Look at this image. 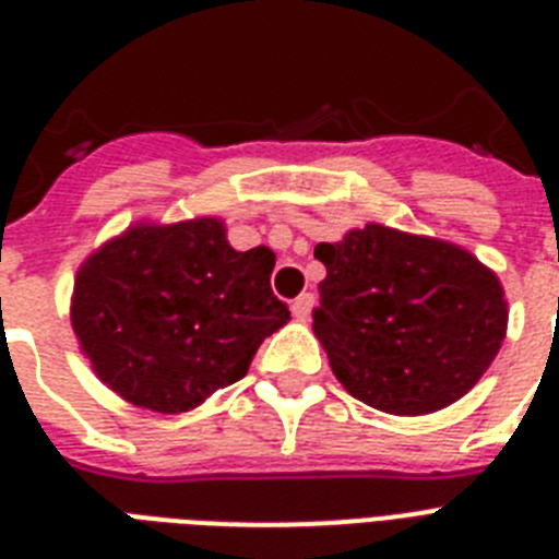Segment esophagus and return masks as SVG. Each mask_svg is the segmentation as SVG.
<instances>
[{
	"label": "esophagus",
	"mask_w": 559,
	"mask_h": 559,
	"mask_svg": "<svg viewBox=\"0 0 559 559\" xmlns=\"http://www.w3.org/2000/svg\"><path fill=\"white\" fill-rule=\"evenodd\" d=\"M290 310H294V319L305 322V319H308V316H310V310H313V294L296 296L294 305H290Z\"/></svg>",
	"instance_id": "1"
}]
</instances>
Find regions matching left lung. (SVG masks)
Wrapping results in <instances>:
<instances>
[{
	"label": "left lung",
	"instance_id": "8db88e82",
	"mask_svg": "<svg viewBox=\"0 0 559 559\" xmlns=\"http://www.w3.org/2000/svg\"><path fill=\"white\" fill-rule=\"evenodd\" d=\"M313 333L360 403L397 417L451 406L478 383L507 335L496 271L462 246L380 224L316 246Z\"/></svg>",
	"mask_w": 559,
	"mask_h": 559
}]
</instances>
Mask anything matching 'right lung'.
I'll use <instances>...</instances> for the list:
<instances>
[{"label": "right lung", "instance_id": "obj_1", "mask_svg": "<svg viewBox=\"0 0 559 559\" xmlns=\"http://www.w3.org/2000/svg\"><path fill=\"white\" fill-rule=\"evenodd\" d=\"M271 271L274 251L231 249L218 218L128 226L78 269L72 330L122 400L190 412L243 378L265 335L290 319Z\"/></svg>", "mask_w": 559, "mask_h": 559}]
</instances>
